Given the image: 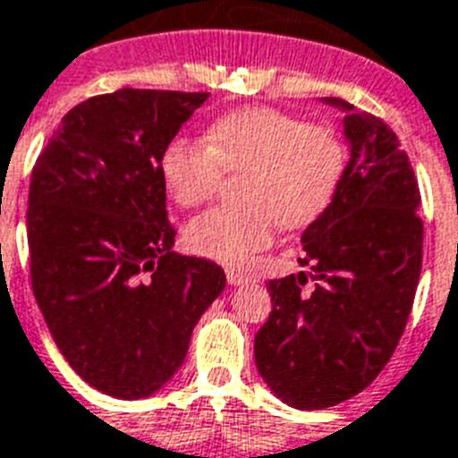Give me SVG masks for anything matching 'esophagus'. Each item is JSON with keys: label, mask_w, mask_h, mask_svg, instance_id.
Listing matches in <instances>:
<instances>
[{"label": "esophagus", "mask_w": 458, "mask_h": 458, "mask_svg": "<svg viewBox=\"0 0 458 458\" xmlns=\"http://www.w3.org/2000/svg\"><path fill=\"white\" fill-rule=\"evenodd\" d=\"M225 276H228L230 286H242V284L253 282L251 275H247V272H240V270H228L225 272Z\"/></svg>", "instance_id": "esophagus-1"}]
</instances>
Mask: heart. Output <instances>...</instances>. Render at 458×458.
Instances as JSON below:
<instances>
[{"mask_svg": "<svg viewBox=\"0 0 458 458\" xmlns=\"http://www.w3.org/2000/svg\"><path fill=\"white\" fill-rule=\"evenodd\" d=\"M342 167L344 148L333 130L270 106L218 118L205 144L174 140L160 163L172 198L188 209L218 193L223 172H242V202L209 209L186 228V244L195 253L233 265L267 247L276 223H312L333 199Z\"/></svg>", "mask_w": 458, "mask_h": 458, "instance_id": "heart-1", "label": "heart"}]
</instances>
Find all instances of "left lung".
Segmentation results:
<instances>
[{"mask_svg": "<svg viewBox=\"0 0 458 458\" xmlns=\"http://www.w3.org/2000/svg\"><path fill=\"white\" fill-rule=\"evenodd\" d=\"M324 102L347 114L352 157L301 237L310 275L267 284L272 312L253 340L260 377L298 410L349 401L384 370L410 318L424 244L417 179L394 130L340 98Z\"/></svg>", "mask_w": 458, "mask_h": 458, "instance_id": "left-lung-1", "label": "left lung"}]
</instances>
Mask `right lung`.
I'll list each match as a JSON object with an SVG mask.
<instances>
[{
    "mask_svg": "<svg viewBox=\"0 0 458 458\" xmlns=\"http://www.w3.org/2000/svg\"><path fill=\"white\" fill-rule=\"evenodd\" d=\"M209 92L121 88L76 105L32 170L30 276L79 377L137 401L182 368L225 288L221 265L172 251L160 163Z\"/></svg>",
    "mask_w": 458,
    "mask_h": 458,
    "instance_id": "right-lung-1",
    "label": "right lung"
}]
</instances>
